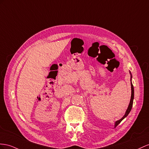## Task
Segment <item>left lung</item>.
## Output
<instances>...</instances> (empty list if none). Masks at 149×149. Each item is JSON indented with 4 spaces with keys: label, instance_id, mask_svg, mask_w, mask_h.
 <instances>
[{
    "label": "left lung",
    "instance_id": "left-lung-1",
    "mask_svg": "<svg viewBox=\"0 0 149 149\" xmlns=\"http://www.w3.org/2000/svg\"><path fill=\"white\" fill-rule=\"evenodd\" d=\"M131 74V73H130ZM131 78H132V75H131ZM131 89H132V95H131V100H130V104H129V106H128V109H127V111H126V113H125V115L123 116V117L121 118V119H120V120H118L117 121H116V123H115V125H114V127H116L117 126L119 125L120 123H121V121L123 120L124 118H125V117H127V116H128V114H129V113L130 112V111H131V109H132V106H133V98H134V89H133V84H132V82H131Z\"/></svg>",
    "mask_w": 149,
    "mask_h": 149
}]
</instances>
